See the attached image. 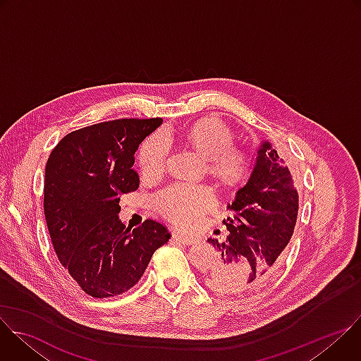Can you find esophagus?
I'll list each match as a JSON object with an SVG mask.
<instances>
[{
    "mask_svg": "<svg viewBox=\"0 0 361 361\" xmlns=\"http://www.w3.org/2000/svg\"><path fill=\"white\" fill-rule=\"evenodd\" d=\"M173 238L184 245H191L195 243V238L191 235H184V234H178V233H173Z\"/></svg>",
    "mask_w": 361,
    "mask_h": 361,
    "instance_id": "34e87169",
    "label": "esophagus"
}]
</instances>
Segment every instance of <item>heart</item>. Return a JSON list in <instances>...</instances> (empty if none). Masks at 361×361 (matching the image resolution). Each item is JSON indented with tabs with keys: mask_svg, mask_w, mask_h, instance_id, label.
<instances>
[{
	"mask_svg": "<svg viewBox=\"0 0 361 361\" xmlns=\"http://www.w3.org/2000/svg\"><path fill=\"white\" fill-rule=\"evenodd\" d=\"M183 141L205 160L207 173L227 187L241 184L250 174L251 157L245 147L234 145V131L216 117L194 121L183 133ZM171 135L154 133L140 145L138 163L147 178L164 174L171 152ZM157 210L176 226L190 227L204 213L210 212L214 195L209 187L173 184L161 190L154 198Z\"/></svg>",
	"mask_w": 361,
	"mask_h": 361,
	"instance_id": "heart-1",
	"label": "heart"
}]
</instances>
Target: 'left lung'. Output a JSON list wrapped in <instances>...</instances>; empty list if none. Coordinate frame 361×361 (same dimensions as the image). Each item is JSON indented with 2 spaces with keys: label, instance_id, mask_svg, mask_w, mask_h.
Segmentation results:
<instances>
[{
  "label": "left lung",
  "instance_id": "obj_1",
  "mask_svg": "<svg viewBox=\"0 0 361 361\" xmlns=\"http://www.w3.org/2000/svg\"><path fill=\"white\" fill-rule=\"evenodd\" d=\"M224 241L209 238L219 248L205 283L219 293L238 294L262 287L280 269L294 233L298 192L293 176L271 144L257 152L252 173L228 205Z\"/></svg>",
  "mask_w": 361,
  "mask_h": 361
}]
</instances>
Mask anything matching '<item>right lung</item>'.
I'll return each mask as SVG.
<instances>
[{"label":"right lung","instance_id":"right-lung-1","mask_svg":"<svg viewBox=\"0 0 361 361\" xmlns=\"http://www.w3.org/2000/svg\"><path fill=\"white\" fill-rule=\"evenodd\" d=\"M163 120L120 118L67 134L45 166L44 214L60 263L91 297L123 294L138 283L171 234L156 220L126 228L120 195L135 191L141 141Z\"/></svg>","mask_w":361,"mask_h":361}]
</instances>
